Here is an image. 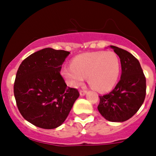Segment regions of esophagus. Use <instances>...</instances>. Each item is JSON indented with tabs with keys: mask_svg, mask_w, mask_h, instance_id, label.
<instances>
[{
	"mask_svg": "<svg viewBox=\"0 0 156 156\" xmlns=\"http://www.w3.org/2000/svg\"><path fill=\"white\" fill-rule=\"evenodd\" d=\"M87 93V90H80V96H84Z\"/></svg>",
	"mask_w": 156,
	"mask_h": 156,
	"instance_id": "1",
	"label": "esophagus"
}]
</instances>
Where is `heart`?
I'll list each match as a JSON object with an SVG mask.
<instances>
[{"label": "heart", "mask_w": 156, "mask_h": 156, "mask_svg": "<svg viewBox=\"0 0 156 156\" xmlns=\"http://www.w3.org/2000/svg\"><path fill=\"white\" fill-rule=\"evenodd\" d=\"M120 73V61L113 51H98L80 54L72 60L70 67H64L61 74L68 85L78 87L86 77L89 85L100 92L111 90Z\"/></svg>", "instance_id": "1"}]
</instances>
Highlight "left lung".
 <instances>
[{
    "mask_svg": "<svg viewBox=\"0 0 156 156\" xmlns=\"http://www.w3.org/2000/svg\"><path fill=\"white\" fill-rule=\"evenodd\" d=\"M120 58V80L108 94L99 96L98 109L108 121L122 122L138 112L146 95V78L140 63L131 53L110 45Z\"/></svg>",
    "mask_w": 156,
    "mask_h": 156,
    "instance_id": "obj_1",
    "label": "left lung"
}]
</instances>
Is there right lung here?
I'll list each match as a JSON object with an SVG mask.
<instances>
[{
	"label": "right lung",
	"instance_id": "1",
	"mask_svg": "<svg viewBox=\"0 0 156 156\" xmlns=\"http://www.w3.org/2000/svg\"><path fill=\"white\" fill-rule=\"evenodd\" d=\"M69 52L44 48L23 61L16 74L14 94L21 115L44 129L58 128L79 97L67 87L60 71Z\"/></svg>",
	"mask_w": 156,
	"mask_h": 156
}]
</instances>
